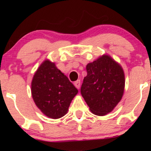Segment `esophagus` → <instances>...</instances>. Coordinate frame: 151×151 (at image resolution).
<instances>
[{"mask_svg": "<svg viewBox=\"0 0 151 151\" xmlns=\"http://www.w3.org/2000/svg\"><path fill=\"white\" fill-rule=\"evenodd\" d=\"M74 86L77 88V89H79V87H80V80L76 81L74 83Z\"/></svg>", "mask_w": 151, "mask_h": 151, "instance_id": "esophagus-1", "label": "esophagus"}]
</instances>
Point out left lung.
<instances>
[{"label":"left lung","mask_w":151,"mask_h":151,"mask_svg":"<svg viewBox=\"0 0 151 151\" xmlns=\"http://www.w3.org/2000/svg\"><path fill=\"white\" fill-rule=\"evenodd\" d=\"M87 75L81 87V96L93 114L110 113L122 98L125 86L124 70L108 55L86 65Z\"/></svg>","instance_id":"left-lung-1"}]
</instances>
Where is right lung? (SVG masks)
I'll list each match as a JSON object with an SVG mask.
<instances>
[{"instance_id":"right-lung-1","label":"right lung","mask_w":151,"mask_h":151,"mask_svg":"<svg viewBox=\"0 0 151 151\" xmlns=\"http://www.w3.org/2000/svg\"><path fill=\"white\" fill-rule=\"evenodd\" d=\"M31 91L41 111L47 117L56 119L67 113L78 90L55 63L45 60L35 74Z\"/></svg>"}]
</instances>
